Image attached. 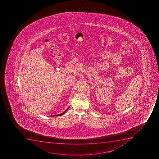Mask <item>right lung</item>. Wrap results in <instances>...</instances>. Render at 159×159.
Returning <instances> with one entry per match:
<instances>
[{
  "label": "right lung",
  "instance_id": "add662e5",
  "mask_svg": "<svg viewBox=\"0 0 159 159\" xmlns=\"http://www.w3.org/2000/svg\"><path fill=\"white\" fill-rule=\"evenodd\" d=\"M68 108H69V107H68V108L67 109H66V110H65V111L64 112H63V113H61V114H59V115H53V116H61V115H64V114L65 113V112H66V111H67V110L68 109Z\"/></svg>",
  "mask_w": 159,
  "mask_h": 159
}]
</instances>
